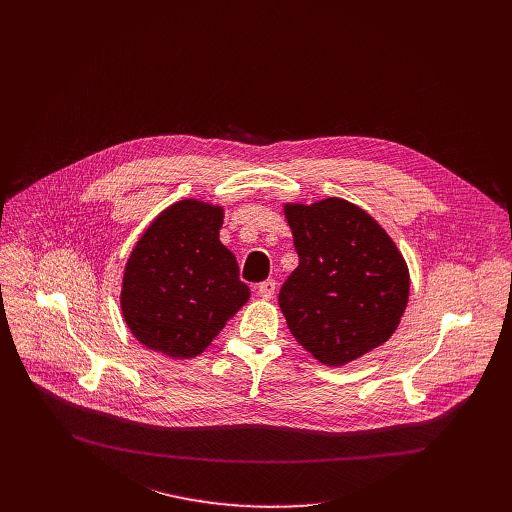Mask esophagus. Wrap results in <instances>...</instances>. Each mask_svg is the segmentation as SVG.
Segmentation results:
<instances>
[{
	"instance_id": "34e87169",
	"label": "esophagus",
	"mask_w": 512,
	"mask_h": 512,
	"mask_svg": "<svg viewBox=\"0 0 512 512\" xmlns=\"http://www.w3.org/2000/svg\"><path fill=\"white\" fill-rule=\"evenodd\" d=\"M276 290H278L276 280H266V282H262V284L258 286V295H260L262 299H272V297L276 295Z\"/></svg>"
}]
</instances>
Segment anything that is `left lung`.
<instances>
[{
  "instance_id": "8db88e82",
  "label": "left lung",
  "mask_w": 512,
  "mask_h": 512,
  "mask_svg": "<svg viewBox=\"0 0 512 512\" xmlns=\"http://www.w3.org/2000/svg\"><path fill=\"white\" fill-rule=\"evenodd\" d=\"M299 266L278 301L297 343L341 366L386 343L408 303V268L380 224L343 199L286 205Z\"/></svg>"
}]
</instances>
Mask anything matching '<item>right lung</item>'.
<instances>
[{
    "instance_id": "1",
    "label": "right lung",
    "mask_w": 512,
    "mask_h": 512,
    "mask_svg": "<svg viewBox=\"0 0 512 512\" xmlns=\"http://www.w3.org/2000/svg\"><path fill=\"white\" fill-rule=\"evenodd\" d=\"M222 209L179 201L138 240L124 274L122 311L147 349L173 359L201 355L248 301L234 254L222 246Z\"/></svg>"
}]
</instances>
